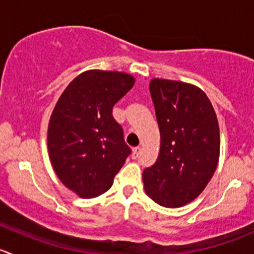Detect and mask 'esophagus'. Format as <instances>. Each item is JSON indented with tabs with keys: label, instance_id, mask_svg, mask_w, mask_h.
Here are the masks:
<instances>
[{
	"label": "esophagus",
	"instance_id": "obj_1",
	"mask_svg": "<svg viewBox=\"0 0 254 254\" xmlns=\"http://www.w3.org/2000/svg\"><path fill=\"white\" fill-rule=\"evenodd\" d=\"M140 152H141V148H140V147H135L134 150H132V153H131L132 160H136V158L139 157Z\"/></svg>",
	"mask_w": 254,
	"mask_h": 254
}]
</instances>
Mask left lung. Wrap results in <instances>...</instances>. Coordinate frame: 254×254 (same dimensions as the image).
Instances as JSON below:
<instances>
[{
  "mask_svg": "<svg viewBox=\"0 0 254 254\" xmlns=\"http://www.w3.org/2000/svg\"><path fill=\"white\" fill-rule=\"evenodd\" d=\"M161 135L157 161L142 172L146 194L165 207H181L205 189L217 167L220 131L205 92L165 78L150 81Z\"/></svg>",
  "mask_w": 254,
  "mask_h": 254,
  "instance_id": "8db88e82",
  "label": "left lung"
}]
</instances>
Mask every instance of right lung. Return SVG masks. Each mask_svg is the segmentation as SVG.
<instances>
[{
	"instance_id": "obj_1",
	"label": "right lung",
	"mask_w": 254,
	"mask_h": 254,
	"mask_svg": "<svg viewBox=\"0 0 254 254\" xmlns=\"http://www.w3.org/2000/svg\"><path fill=\"white\" fill-rule=\"evenodd\" d=\"M134 83L129 73L88 70L56 102L48 127L49 157L61 183L81 198L106 193L129 156L112 111Z\"/></svg>"
}]
</instances>
